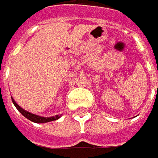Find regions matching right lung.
<instances>
[{"label": "right lung", "instance_id": "obj_1", "mask_svg": "<svg viewBox=\"0 0 158 158\" xmlns=\"http://www.w3.org/2000/svg\"><path fill=\"white\" fill-rule=\"evenodd\" d=\"M12 103L14 104V106H16V108L19 110L20 113H22L23 116H24L26 118H28L30 121H32L34 123H48L52 122V121H54V120H57L58 118H61V115H55V116L52 117H41L39 116V115H36V114H34L32 113H29L28 111H26L23 108H22L21 106L17 104L14 99L12 97Z\"/></svg>", "mask_w": 158, "mask_h": 158}]
</instances>
